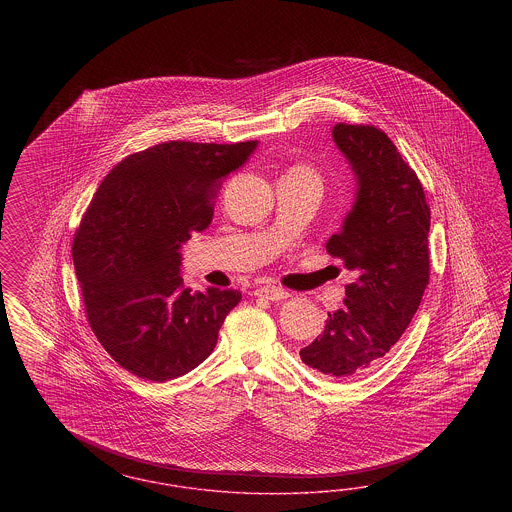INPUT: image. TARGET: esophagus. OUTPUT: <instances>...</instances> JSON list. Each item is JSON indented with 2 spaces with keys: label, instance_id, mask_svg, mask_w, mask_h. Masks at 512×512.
Here are the masks:
<instances>
[{
  "label": "esophagus",
  "instance_id": "34e87169",
  "mask_svg": "<svg viewBox=\"0 0 512 512\" xmlns=\"http://www.w3.org/2000/svg\"><path fill=\"white\" fill-rule=\"evenodd\" d=\"M255 295L266 298V300H285V298L289 296V293H287L285 289H281V287L264 285V287H259V289L255 291Z\"/></svg>",
  "mask_w": 512,
  "mask_h": 512
}]
</instances>
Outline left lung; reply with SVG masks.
Instances as JSON below:
<instances>
[{
  "instance_id": "obj_1",
  "label": "left lung",
  "mask_w": 512,
  "mask_h": 512,
  "mask_svg": "<svg viewBox=\"0 0 512 512\" xmlns=\"http://www.w3.org/2000/svg\"><path fill=\"white\" fill-rule=\"evenodd\" d=\"M332 139L355 172L357 197L326 251L357 279L300 358L330 379H351L383 360L419 310L430 279V208L385 131L336 124Z\"/></svg>"
}]
</instances>
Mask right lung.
<instances>
[{
    "mask_svg": "<svg viewBox=\"0 0 512 512\" xmlns=\"http://www.w3.org/2000/svg\"><path fill=\"white\" fill-rule=\"evenodd\" d=\"M257 140H169L127 155L95 191L73 261L93 334L140 379L165 383L210 357L233 289L191 293L180 278L182 244L204 231L217 187L255 152Z\"/></svg>",
    "mask_w": 512,
    "mask_h": 512,
    "instance_id": "obj_1",
    "label": "right lung"
}]
</instances>
